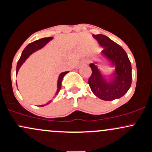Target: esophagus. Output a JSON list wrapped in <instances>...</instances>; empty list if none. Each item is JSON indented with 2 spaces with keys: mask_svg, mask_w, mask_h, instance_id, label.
I'll list each match as a JSON object with an SVG mask.
<instances>
[{
  "mask_svg": "<svg viewBox=\"0 0 152 152\" xmlns=\"http://www.w3.org/2000/svg\"><path fill=\"white\" fill-rule=\"evenodd\" d=\"M87 63H88V61L86 60V59H83V60H81V64H86Z\"/></svg>",
  "mask_w": 152,
  "mask_h": 152,
  "instance_id": "esophagus-1",
  "label": "esophagus"
}]
</instances>
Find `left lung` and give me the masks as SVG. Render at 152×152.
I'll return each instance as SVG.
<instances>
[{
    "instance_id": "8db88e82",
    "label": "left lung",
    "mask_w": 152,
    "mask_h": 152,
    "mask_svg": "<svg viewBox=\"0 0 152 152\" xmlns=\"http://www.w3.org/2000/svg\"><path fill=\"white\" fill-rule=\"evenodd\" d=\"M93 37L104 48L102 58H105L115 69L112 74L105 76L96 64L98 62L90 64L92 74L88 82L91 89L94 95L104 101L121 98L128 91L132 84V65L128 56L121 46L107 36L98 34L93 35Z\"/></svg>"
}]
</instances>
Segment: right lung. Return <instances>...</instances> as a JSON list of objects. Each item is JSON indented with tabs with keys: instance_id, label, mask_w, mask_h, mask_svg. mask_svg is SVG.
<instances>
[{
	"instance_id": "right-lung-1",
	"label": "right lung",
	"mask_w": 152,
	"mask_h": 152,
	"mask_svg": "<svg viewBox=\"0 0 152 152\" xmlns=\"http://www.w3.org/2000/svg\"><path fill=\"white\" fill-rule=\"evenodd\" d=\"M52 39H53V37L43 38L39 40H37V41H35L34 42L29 43V44L26 47L25 49L23 50L21 56H20V59H19V61H18V64H17L16 73H18V71L19 70V69L20 68V66H21L22 64L26 61V59L28 58V56L31 55V54L34 53V52L36 51V50L42 48L45 45L47 44V43L49 42L50 41H51ZM68 73H69V71H65V72H63L59 75L58 78V82H57V91L55 94V96L58 95V92L60 91L61 88V81H62L63 78H64V76H65L66 74H68ZM51 102L52 100H50L49 102L46 103V104H44V105H41L39 106H44L46 105H48V104H50V102Z\"/></svg>"
}]
</instances>
